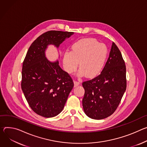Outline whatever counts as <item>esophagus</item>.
Here are the masks:
<instances>
[{
    "instance_id": "34e87169",
    "label": "esophagus",
    "mask_w": 147,
    "mask_h": 147,
    "mask_svg": "<svg viewBox=\"0 0 147 147\" xmlns=\"http://www.w3.org/2000/svg\"><path fill=\"white\" fill-rule=\"evenodd\" d=\"M79 84H80V82H79V81L74 80V86H75V87L78 86Z\"/></svg>"
}]
</instances>
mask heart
<instances>
[{
	"mask_svg": "<svg viewBox=\"0 0 147 147\" xmlns=\"http://www.w3.org/2000/svg\"><path fill=\"white\" fill-rule=\"evenodd\" d=\"M107 48L94 38L81 39L73 44L71 52L66 51L63 57L65 70L69 74L77 69L78 62L79 75L85 74L93 77L98 74L103 68L107 56Z\"/></svg>",
	"mask_w": 147,
	"mask_h": 147,
	"instance_id": "obj_1",
	"label": "heart"
}]
</instances>
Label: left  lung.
Listing matches in <instances>:
<instances>
[{
  "label": "left lung",
  "instance_id": "left-lung-1",
  "mask_svg": "<svg viewBox=\"0 0 147 147\" xmlns=\"http://www.w3.org/2000/svg\"><path fill=\"white\" fill-rule=\"evenodd\" d=\"M84 110L90 118L105 119L116 111L127 87L126 67L121 53L113 42L109 57L100 74L84 81Z\"/></svg>",
  "mask_w": 147,
  "mask_h": 147
}]
</instances>
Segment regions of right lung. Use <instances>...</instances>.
<instances>
[{
    "label": "right lung",
    "mask_w": 147,
    "mask_h": 147,
    "mask_svg": "<svg viewBox=\"0 0 147 147\" xmlns=\"http://www.w3.org/2000/svg\"><path fill=\"white\" fill-rule=\"evenodd\" d=\"M73 32L51 30L37 37L29 47L23 63L21 86L26 99L37 115L56 116L63 109L74 84L58 61L51 62L45 56L48 44L58 47Z\"/></svg>",
    "instance_id": "right-lung-1"
}]
</instances>
